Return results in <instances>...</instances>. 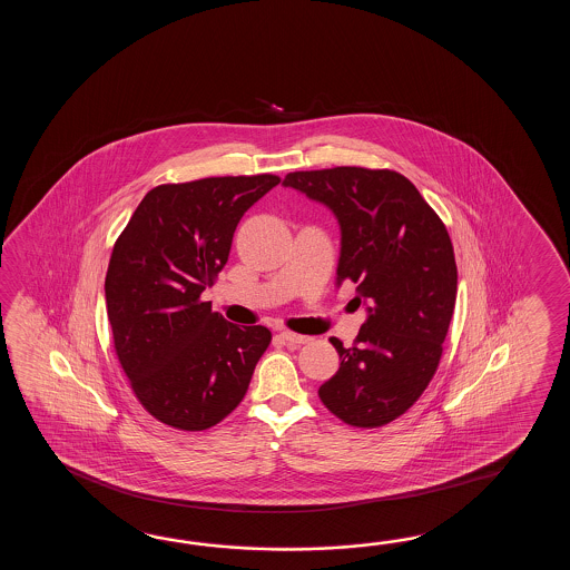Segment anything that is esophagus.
I'll use <instances>...</instances> for the list:
<instances>
[{
    "label": "esophagus",
    "instance_id": "34e87169",
    "mask_svg": "<svg viewBox=\"0 0 570 570\" xmlns=\"http://www.w3.org/2000/svg\"><path fill=\"white\" fill-rule=\"evenodd\" d=\"M281 336L285 342H289L293 346H302V344H307V342H312L309 336H303V334H295V332H289V330H285V332H281Z\"/></svg>",
    "mask_w": 570,
    "mask_h": 570
}]
</instances>
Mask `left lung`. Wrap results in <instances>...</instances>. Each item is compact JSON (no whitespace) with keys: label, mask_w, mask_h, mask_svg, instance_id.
Wrapping results in <instances>:
<instances>
[{"label":"left lung","mask_w":570,"mask_h":570,"mask_svg":"<svg viewBox=\"0 0 570 570\" xmlns=\"http://www.w3.org/2000/svg\"><path fill=\"white\" fill-rule=\"evenodd\" d=\"M334 212L342 230L338 283H356L368 317L317 395L354 428L407 412L436 375L456 302L449 230L407 177L389 169L295 170L283 181Z\"/></svg>","instance_id":"8db88e82"}]
</instances>
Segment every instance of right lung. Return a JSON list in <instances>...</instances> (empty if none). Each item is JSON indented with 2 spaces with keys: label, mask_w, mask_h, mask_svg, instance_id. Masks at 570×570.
Returning <instances> with one entry per match:
<instances>
[{
  "label": "right lung",
  "mask_w": 570,
  "mask_h": 570,
  "mask_svg": "<svg viewBox=\"0 0 570 570\" xmlns=\"http://www.w3.org/2000/svg\"><path fill=\"white\" fill-rule=\"evenodd\" d=\"M279 181L263 173L158 185L114 244V351L136 400L163 424L202 432L246 395L271 330L234 326L202 293L228 263L244 212Z\"/></svg>",
  "instance_id": "obj_1"
}]
</instances>
